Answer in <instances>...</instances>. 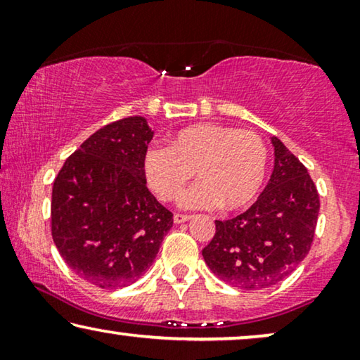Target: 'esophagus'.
<instances>
[{
  "instance_id": "obj_1",
  "label": "esophagus",
  "mask_w": 360,
  "mask_h": 360,
  "mask_svg": "<svg viewBox=\"0 0 360 360\" xmlns=\"http://www.w3.org/2000/svg\"><path fill=\"white\" fill-rule=\"evenodd\" d=\"M190 218H191V216H188V214H180V213H176V214H174V223H176V224L185 223V221H188Z\"/></svg>"
}]
</instances>
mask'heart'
I'll use <instances>...</instances> for the list:
<instances>
[{"mask_svg":"<svg viewBox=\"0 0 360 360\" xmlns=\"http://www.w3.org/2000/svg\"><path fill=\"white\" fill-rule=\"evenodd\" d=\"M267 165L262 137L214 122L185 127L172 146H152L144 157L147 184L164 201L175 200L197 170L200 181L180 196L186 210L248 208L262 190Z\"/></svg>","mask_w":360,"mask_h":360,"instance_id":"1","label":"heart"}]
</instances>
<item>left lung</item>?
<instances>
[{
  "label": "left lung",
  "mask_w": 360,
  "mask_h": 360,
  "mask_svg": "<svg viewBox=\"0 0 360 360\" xmlns=\"http://www.w3.org/2000/svg\"><path fill=\"white\" fill-rule=\"evenodd\" d=\"M275 165L265 190L243 214L216 221L203 259L216 277L243 290L272 287L311 249L319 196L304 165L272 137Z\"/></svg>",
  "instance_id": "obj_1"
}]
</instances>
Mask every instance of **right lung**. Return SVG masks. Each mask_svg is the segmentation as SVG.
Listing matches in <instances>:
<instances>
[{
    "mask_svg": "<svg viewBox=\"0 0 360 360\" xmlns=\"http://www.w3.org/2000/svg\"><path fill=\"white\" fill-rule=\"evenodd\" d=\"M152 136L142 116L106 124L68 157L53 181L56 248L78 277L100 288L134 283L174 224L146 185Z\"/></svg>",
    "mask_w": 360,
    "mask_h": 360,
    "instance_id": "obj_1",
    "label": "right lung"
}]
</instances>
